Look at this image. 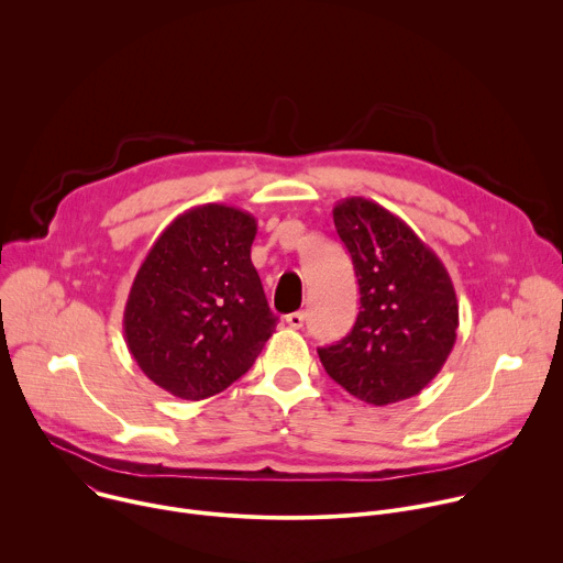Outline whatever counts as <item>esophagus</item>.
<instances>
[{"instance_id": "esophagus-1", "label": "esophagus", "mask_w": 563, "mask_h": 563, "mask_svg": "<svg viewBox=\"0 0 563 563\" xmlns=\"http://www.w3.org/2000/svg\"><path fill=\"white\" fill-rule=\"evenodd\" d=\"M285 320H287V325H289L291 330H300V328H302V323H305V311L287 313V316H285Z\"/></svg>"}]
</instances>
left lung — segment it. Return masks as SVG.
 Segmentation results:
<instances>
[{
  "label": "left lung",
  "mask_w": 563,
  "mask_h": 563,
  "mask_svg": "<svg viewBox=\"0 0 563 563\" xmlns=\"http://www.w3.org/2000/svg\"><path fill=\"white\" fill-rule=\"evenodd\" d=\"M332 213L354 263L361 311L343 341L318 350L320 363L369 406L412 398L456 343L452 278L410 224L378 202L354 196Z\"/></svg>",
  "instance_id": "left-lung-1"
}]
</instances>
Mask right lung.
I'll list each match as a JSON object with an SVG mask.
<instances>
[{"label": "right lung", "mask_w": 563, "mask_h": 563, "mask_svg": "<svg viewBox=\"0 0 563 563\" xmlns=\"http://www.w3.org/2000/svg\"><path fill=\"white\" fill-rule=\"evenodd\" d=\"M256 218L198 205L157 235L124 307V339L140 369L169 394L200 400L256 363L278 318L252 263Z\"/></svg>", "instance_id": "right-lung-1"}]
</instances>
